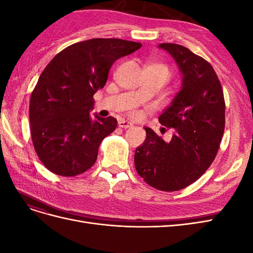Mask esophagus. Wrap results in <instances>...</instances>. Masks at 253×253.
Segmentation results:
<instances>
[{"mask_svg": "<svg viewBox=\"0 0 253 253\" xmlns=\"http://www.w3.org/2000/svg\"><path fill=\"white\" fill-rule=\"evenodd\" d=\"M118 126L120 127H122V128H128V127H132L134 125L132 124V122H128V121L125 120V119H122V120H120L118 122Z\"/></svg>", "mask_w": 253, "mask_h": 253, "instance_id": "1", "label": "esophagus"}]
</instances>
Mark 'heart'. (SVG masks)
<instances>
[{"label": "heart", "mask_w": 253, "mask_h": 253, "mask_svg": "<svg viewBox=\"0 0 253 253\" xmlns=\"http://www.w3.org/2000/svg\"><path fill=\"white\" fill-rule=\"evenodd\" d=\"M150 66H151V67H154V68H156V70L162 72V73L166 76L167 79H168V77H169V76H170L169 68H168V67L165 66V65H163V64H153V65H150Z\"/></svg>", "instance_id": "1"}]
</instances>
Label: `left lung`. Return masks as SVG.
<instances>
[{
    "mask_svg": "<svg viewBox=\"0 0 253 253\" xmlns=\"http://www.w3.org/2000/svg\"><path fill=\"white\" fill-rule=\"evenodd\" d=\"M158 48L174 59L181 76L179 91L158 120L173 127L169 142L150 127L137 147L136 171L153 188L177 191L197 180L216 156L225 129V100L209 62L185 46L162 43Z\"/></svg>",
    "mask_w": 253,
    "mask_h": 253,
    "instance_id": "left-lung-1",
    "label": "left lung"
}]
</instances>
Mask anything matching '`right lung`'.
Wrapping results in <instances>:
<instances>
[{"instance_id": "obj_1", "label": "right lung", "mask_w": 253, "mask_h": 253, "mask_svg": "<svg viewBox=\"0 0 253 253\" xmlns=\"http://www.w3.org/2000/svg\"><path fill=\"white\" fill-rule=\"evenodd\" d=\"M140 47L121 39H90L60 51L45 67L30 98L29 120L37 155L50 172L75 176L95 164L117 120L91 117L93 96L105 85L115 61Z\"/></svg>"}]
</instances>
